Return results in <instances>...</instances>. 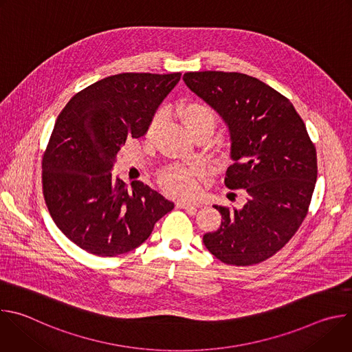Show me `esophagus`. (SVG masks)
Here are the masks:
<instances>
[{
	"label": "esophagus",
	"mask_w": 352,
	"mask_h": 352,
	"mask_svg": "<svg viewBox=\"0 0 352 352\" xmlns=\"http://www.w3.org/2000/svg\"><path fill=\"white\" fill-rule=\"evenodd\" d=\"M177 206H178V208H181V209L188 210L189 213H195L199 205H197V204H195V202H188V200H179V202L177 204Z\"/></svg>",
	"instance_id": "1"
}]
</instances>
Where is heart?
Instances as JSON below:
<instances>
[{"instance_id":"1","label":"heart","mask_w":352,"mask_h":352,"mask_svg":"<svg viewBox=\"0 0 352 352\" xmlns=\"http://www.w3.org/2000/svg\"><path fill=\"white\" fill-rule=\"evenodd\" d=\"M184 124L193 132L204 125H216L214 111L204 103H189L182 113ZM162 120V113H157L148 125V132H153ZM205 174V164L193 162L185 166H174L160 174L159 182L162 189L171 196H190L197 192L200 179Z\"/></svg>"}]
</instances>
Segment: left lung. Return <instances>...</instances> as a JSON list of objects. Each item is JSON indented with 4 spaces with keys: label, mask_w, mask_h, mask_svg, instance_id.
<instances>
[{
    "label": "left lung",
    "mask_w": 352,
    "mask_h": 352,
    "mask_svg": "<svg viewBox=\"0 0 352 352\" xmlns=\"http://www.w3.org/2000/svg\"><path fill=\"white\" fill-rule=\"evenodd\" d=\"M182 79L227 124L234 163L224 184L246 192L242 209L214 205L221 226L205 234L204 243L223 263H261L307 217L318 178L315 144L289 100L256 78L204 71Z\"/></svg>",
    "instance_id": "1"
}]
</instances>
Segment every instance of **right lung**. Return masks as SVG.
I'll use <instances>...</instances> for the list:
<instances>
[{
    "mask_svg": "<svg viewBox=\"0 0 352 352\" xmlns=\"http://www.w3.org/2000/svg\"><path fill=\"white\" fill-rule=\"evenodd\" d=\"M181 74H118L76 93L60 113L41 162L50 216L75 245L118 256L143 243L174 204L140 181L111 175L128 138L143 136Z\"/></svg>",
    "mask_w": 352,
    "mask_h": 352,
    "instance_id": "add662e5",
    "label": "right lung"
}]
</instances>
